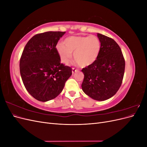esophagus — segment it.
Wrapping results in <instances>:
<instances>
[{"label": "esophagus", "instance_id": "obj_1", "mask_svg": "<svg viewBox=\"0 0 147 147\" xmlns=\"http://www.w3.org/2000/svg\"><path fill=\"white\" fill-rule=\"evenodd\" d=\"M78 71L77 69H75L74 68H72V74H74L75 72H77Z\"/></svg>", "mask_w": 147, "mask_h": 147}]
</instances>
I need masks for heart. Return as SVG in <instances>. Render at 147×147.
<instances>
[{
    "instance_id": "b5f03b06",
    "label": "heart",
    "mask_w": 147,
    "mask_h": 147,
    "mask_svg": "<svg viewBox=\"0 0 147 147\" xmlns=\"http://www.w3.org/2000/svg\"><path fill=\"white\" fill-rule=\"evenodd\" d=\"M100 47L99 38L94 35H89L66 38L63 44H57L56 49L63 64L69 63L74 53V58L76 63L82 67H85L92 65L97 60Z\"/></svg>"
}]
</instances>
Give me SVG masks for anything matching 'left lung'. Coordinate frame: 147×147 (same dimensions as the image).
<instances>
[{
	"mask_svg": "<svg viewBox=\"0 0 147 147\" xmlns=\"http://www.w3.org/2000/svg\"><path fill=\"white\" fill-rule=\"evenodd\" d=\"M100 50L97 60L82 71L83 92L96 100L110 99L118 91L123 79L125 61L121 48L113 39L97 34Z\"/></svg>",
	"mask_w": 147,
	"mask_h": 147,
	"instance_id": "obj_1",
	"label": "left lung"
}]
</instances>
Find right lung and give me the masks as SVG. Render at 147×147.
<instances>
[{
    "label": "right lung",
    "mask_w": 147,
    "mask_h": 147,
    "mask_svg": "<svg viewBox=\"0 0 147 147\" xmlns=\"http://www.w3.org/2000/svg\"><path fill=\"white\" fill-rule=\"evenodd\" d=\"M65 32L49 31L34 35L26 44L20 62L21 77L29 94L47 102L63 91L72 69L61 63L56 46Z\"/></svg>",
    "instance_id": "1"
}]
</instances>
